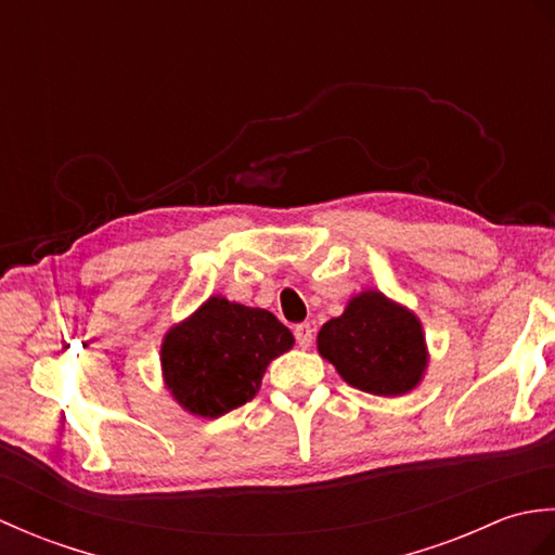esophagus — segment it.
I'll list each match as a JSON object with an SVG mask.
<instances>
[{"label":"esophagus","mask_w":555,"mask_h":555,"mask_svg":"<svg viewBox=\"0 0 555 555\" xmlns=\"http://www.w3.org/2000/svg\"><path fill=\"white\" fill-rule=\"evenodd\" d=\"M296 340H298V346L300 348H310L312 346V326L310 324H298L296 326Z\"/></svg>","instance_id":"esophagus-1"}]
</instances>
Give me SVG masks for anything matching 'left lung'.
<instances>
[{
	"label": "left lung",
	"instance_id": "1",
	"mask_svg": "<svg viewBox=\"0 0 555 555\" xmlns=\"http://www.w3.org/2000/svg\"><path fill=\"white\" fill-rule=\"evenodd\" d=\"M317 350L346 384L384 398L415 391L429 367L420 317L374 288L352 296L344 314L320 328Z\"/></svg>",
	"mask_w": 555,
	"mask_h": 555
}]
</instances>
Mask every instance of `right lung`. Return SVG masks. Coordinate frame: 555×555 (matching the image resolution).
<instances>
[{"instance_id":"1","label":"right lung","mask_w":555,"mask_h":555,"mask_svg":"<svg viewBox=\"0 0 555 555\" xmlns=\"http://www.w3.org/2000/svg\"><path fill=\"white\" fill-rule=\"evenodd\" d=\"M274 314L209 296L162 338L164 388L195 417H221L253 400L271 360L293 348Z\"/></svg>"}]
</instances>
